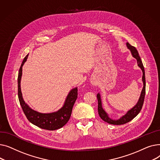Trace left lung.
Listing matches in <instances>:
<instances>
[{
  "label": "left lung",
  "instance_id": "1",
  "mask_svg": "<svg viewBox=\"0 0 160 160\" xmlns=\"http://www.w3.org/2000/svg\"><path fill=\"white\" fill-rule=\"evenodd\" d=\"M127 48L130 50V52L132 53V55L133 58H135L137 60V63L138 65L140 67V69L142 70V83H143V88H142V89L141 91V93L139 97V98L138 100V102L137 104L134 106L132 108H131L130 110H128L127 113L122 116L120 119H112L109 117L108 114L105 112V110L102 108V100H101V97H100V95L98 93L97 95V99H98V114L100 118H101L104 121L111 124H115V125H120V124H124L130 122L132 121L133 118L139 114L140 112L141 108L142 107V105H143L144 102V99H145V87H146V82H145V69H144V67L143 65H142V61L140 58V56L139 55V53L138 52L137 49L132 46L130 43H127Z\"/></svg>",
  "mask_w": 160,
  "mask_h": 160
}]
</instances>
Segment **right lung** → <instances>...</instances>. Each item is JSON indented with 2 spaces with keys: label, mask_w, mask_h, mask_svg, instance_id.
I'll return each instance as SVG.
<instances>
[{
  "label": "right lung",
  "mask_w": 160,
  "mask_h": 160,
  "mask_svg": "<svg viewBox=\"0 0 160 160\" xmlns=\"http://www.w3.org/2000/svg\"><path fill=\"white\" fill-rule=\"evenodd\" d=\"M27 54L21 63L18 74V97L22 111L28 120L39 128L48 130H55L63 127L69 121L74 104L78 97V89H72L67 95L63 106L57 112L48 113H43L36 112L24 102L21 89V80L22 77V66L27 62Z\"/></svg>",
  "instance_id": "1"
}]
</instances>
